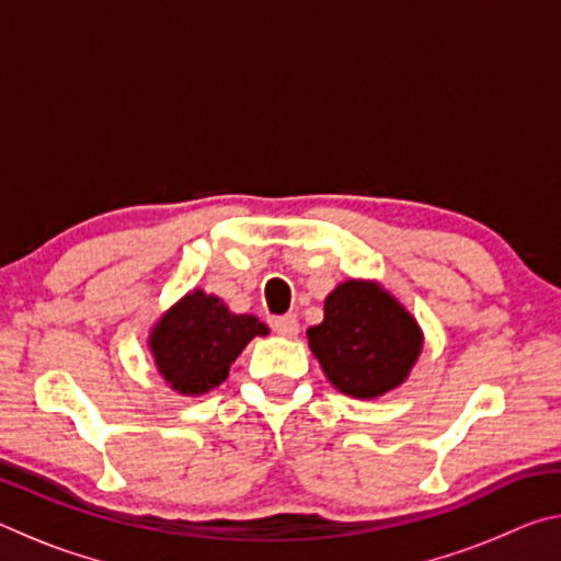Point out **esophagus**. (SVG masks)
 <instances>
[{"mask_svg": "<svg viewBox=\"0 0 561 561\" xmlns=\"http://www.w3.org/2000/svg\"><path fill=\"white\" fill-rule=\"evenodd\" d=\"M272 329L277 331L279 336H287V339H294L299 334V321L294 314H284V317H277L272 321Z\"/></svg>", "mask_w": 561, "mask_h": 561, "instance_id": "esophagus-1", "label": "esophagus"}]
</instances>
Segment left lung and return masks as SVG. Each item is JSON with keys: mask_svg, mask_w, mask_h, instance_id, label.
I'll return each mask as SVG.
<instances>
[{"mask_svg": "<svg viewBox=\"0 0 561 561\" xmlns=\"http://www.w3.org/2000/svg\"><path fill=\"white\" fill-rule=\"evenodd\" d=\"M307 339L329 381L354 398L393 391L423 348L417 321L376 282L364 279L341 282L329 294L324 321Z\"/></svg>", "mask_w": 561, "mask_h": 561, "instance_id": "8db88e82", "label": "left lung"}]
</instances>
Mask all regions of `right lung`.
<instances>
[{
    "mask_svg": "<svg viewBox=\"0 0 561 561\" xmlns=\"http://www.w3.org/2000/svg\"><path fill=\"white\" fill-rule=\"evenodd\" d=\"M270 329L252 314H232L215 294L195 289L170 307L150 331L148 346L173 391L203 396L220 386L232 360Z\"/></svg>",
    "mask_w": 561,
    "mask_h": 561,
    "instance_id": "right-lung-1",
    "label": "right lung"
}]
</instances>
